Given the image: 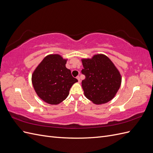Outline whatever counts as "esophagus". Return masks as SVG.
Masks as SVG:
<instances>
[{
    "label": "esophagus",
    "mask_w": 153,
    "mask_h": 153,
    "mask_svg": "<svg viewBox=\"0 0 153 153\" xmlns=\"http://www.w3.org/2000/svg\"><path fill=\"white\" fill-rule=\"evenodd\" d=\"M76 78H77V80H78V83H80V76H78L76 77Z\"/></svg>",
    "instance_id": "34e87169"
}]
</instances>
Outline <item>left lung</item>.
Returning a JSON list of instances; mask_svg holds the SVG:
<instances>
[{"instance_id": "left-lung-1", "label": "left lung", "mask_w": 153, "mask_h": 153, "mask_svg": "<svg viewBox=\"0 0 153 153\" xmlns=\"http://www.w3.org/2000/svg\"><path fill=\"white\" fill-rule=\"evenodd\" d=\"M82 73L85 78L82 87L86 98L96 105L112 100L121 84L117 68L105 55L96 54L91 59H82Z\"/></svg>"}]
</instances>
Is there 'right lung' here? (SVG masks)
<instances>
[{"label": "right lung", "instance_id": "obj_1", "mask_svg": "<svg viewBox=\"0 0 153 153\" xmlns=\"http://www.w3.org/2000/svg\"><path fill=\"white\" fill-rule=\"evenodd\" d=\"M67 59L59 54L46 56L32 75V83L39 98L50 105H58L66 100L71 86L77 82L66 68Z\"/></svg>", "mask_w": 153, "mask_h": 153}]
</instances>
